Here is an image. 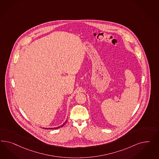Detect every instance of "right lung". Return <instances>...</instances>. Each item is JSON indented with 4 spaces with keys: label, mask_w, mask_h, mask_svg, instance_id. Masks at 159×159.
Returning <instances> with one entry per match:
<instances>
[{
    "label": "right lung",
    "mask_w": 159,
    "mask_h": 159,
    "mask_svg": "<svg viewBox=\"0 0 159 159\" xmlns=\"http://www.w3.org/2000/svg\"><path fill=\"white\" fill-rule=\"evenodd\" d=\"M66 121H67V120H66V122H65V123L66 122ZM65 123H64L63 125H61V126H59V127H57V128H48V129H58V128H61V127H62V126H63V125H65ZM45 129H47V128H45Z\"/></svg>",
    "instance_id": "1"
}]
</instances>
